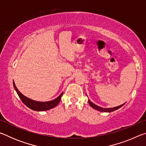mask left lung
Returning a JSON list of instances; mask_svg holds the SVG:
<instances>
[{"label": "left lung", "mask_w": 146, "mask_h": 146, "mask_svg": "<svg viewBox=\"0 0 146 146\" xmlns=\"http://www.w3.org/2000/svg\"><path fill=\"white\" fill-rule=\"evenodd\" d=\"M88 102H89V104L90 105V106L91 108H93V109H95V110H97L98 111H102V112H112V111H114L118 110V109H119L120 108L122 107L123 105L125 104H123L120 105V106H118L117 107H115V108H101L99 107V106H98L97 105H95V104H93V102H91L90 100H88Z\"/></svg>", "instance_id": "left-lung-1"}]
</instances>
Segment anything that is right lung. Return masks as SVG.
I'll return each instance as SVG.
<instances>
[{
    "mask_svg": "<svg viewBox=\"0 0 146 146\" xmlns=\"http://www.w3.org/2000/svg\"><path fill=\"white\" fill-rule=\"evenodd\" d=\"M13 86L17 94H18L19 97L21 99L22 102H23L27 107L30 108L32 110L36 111H46L55 108V106H57L58 104V103L60 102L62 96L63 95L62 92L57 98H55V99L51 101H48V102H38V101L30 99V98L26 97L24 95H23V94L19 91L18 89L17 88L14 81Z\"/></svg>",
    "mask_w": 146,
    "mask_h": 146,
    "instance_id": "obj_1",
    "label": "right lung"
}]
</instances>
